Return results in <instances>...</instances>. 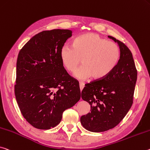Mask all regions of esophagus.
Masks as SVG:
<instances>
[{
	"mask_svg": "<svg viewBox=\"0 0 150 150\" xmlns=\"http://www.w3.org/2000/svg\"><path fill=\"white\" fill-rule=\"evenodd\" d=\"M79 87H80L81 91H82V89H83V87H85V83H84L79 82Z\"/></svg>",
	"mask_w": 150,
	"mask_h": 150,
	"instance_id": "obj_1",
	"label": "esophagus"
}]
</instances>
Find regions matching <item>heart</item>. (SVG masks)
I'll return each mask as SVG.
<instances>
[{"instance_id": "obj_1", "label": "heart", "mask_w": 150, "mask_h": 150, "mask_svg": "<svg viewBox=\"0 0 150 150\" xmlns=\"http://www.w3.org/2000/svg\"><path fill=\"white\" fill-rule=\"evenodd\" d=\"M120 55L117 44L93 33L79 35L73 40V47L64 45L60 50L61 63L69 72H73L82 59L83 66L74 73L81 80L105 77L115 68Z\"/></svg>"}]
</instances>
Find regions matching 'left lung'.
Segmentation results:
<instances>
[{
    "label": "left lung",
    "mask_w": 150,
    "mask_h": 150,
    "mask_svg": "<svg viewBox=\"0 0 150 150\" xmlns=\"http://www.w3.org/2000/svg\"><path fill=\"white\" fill-rule=\"evenodd\" d=\"M117 42L120 55L113 70L101 79L85 85L81 98L89 103L91 112L81 117L83 127L92 132H105L115 127L131 108L137 72L132 53L122 42Z\"/></svg>",
    "instance_id": "left-lung-1"
}]
</instances>
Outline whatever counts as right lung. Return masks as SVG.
I'll return each instance as SVG.
<instances>
[{
    "label": "right lung",
    "instance_id": "obj_1",
    "mask_svg": "<svg viewBox=\"0 0 150 150\" xmlns=\"http://www.w3.org/2000/svg\"><path fill=\"white\" fill-rule=\"evenodd\" d=\"M72 33L68 29L44 30L18 53L16 99L23 117L37 129L55 127L63 111L80 99L79 83L70 77L60 59L61 47Z\"/></svg>",
    "mask_w": 150,
    "mask_h": 150
}]
</instances>
